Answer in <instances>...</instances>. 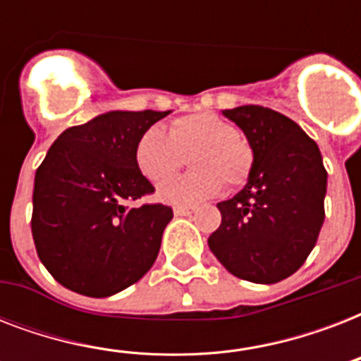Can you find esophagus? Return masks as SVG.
<instances>
[{"label": "esophagus", "mask_w": 361, "mask_h": 361, "mask_svg": "<svg viewBox=\"0 0 361 361\" xmlns=\"http://www.w3.org/2000/svg\"><path fill=\"white\" fill-rule=\"evenodd\" d=\"M195 212V208H187V206H176L174 208V215L178 217H185V215H191Z\"/></svg>", "instance_id": "34e87169"}]
</instances>
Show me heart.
I'll return each instance as SVG.
<instances>
[{"label": "heart", "mask_w": 361, "mask_h": 361, "mask_svg": "<svg viewBox=\"0 0 361 361\" xmlns=\"http://www.w3.org/2000/svg\"><path fill=\"white\" fill-rule=\"evenodd\" d=\"M191 153L192 172L161 181L157 197L163 202L192 206L214 198L225 181L243 185L252 172L255 152L236 125L214 112H195L172 121L169 133L147 127L135 144V164L146 180L159 181L172 174L181 155Z\"/></svg>", "instance_id": "b5f03b06"}]
</instances>
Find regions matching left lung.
<instances>
[{"instance_id": "1", "label": "left lung", "mask_w": 361, "mask_h": 361, "mask_svg": "<svg viewBox=\"0 0 361 361\" xmlns=\"http://www.w3.org/2000/svg\"><path fill=\"white\" fill-rule=\"evenodd\" d=\"M255 152L245 187L217 204L208 238L217 260L240 279L271 285L302 268L324 223L328 172L313 138L290 118L258 104L223 110Z\"/></svg>"}]
</instances>
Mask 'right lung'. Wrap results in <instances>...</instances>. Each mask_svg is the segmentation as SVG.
Returning a JSON list of instances; mask_svg holds the SVG:
<instances>
[{
  "label": "right lung",
  "instance_id": "right-lung-1",
  "mask_svg": "<svg viewBox=\"0 0 361 361\" xmlns=\"http://www.w3.org/2000/svg\"><path fill=\"white\" fill-rule=\"evenodd\" d=\"M166 112L112 110L58 136L35 172L31 234L59 285L106 298L142 279L172 208L129 206L155 189L135 164L138 136Z\"/></svg>",
  "mask_w": 361,
  "mask_h": 361
}]
</instances>
